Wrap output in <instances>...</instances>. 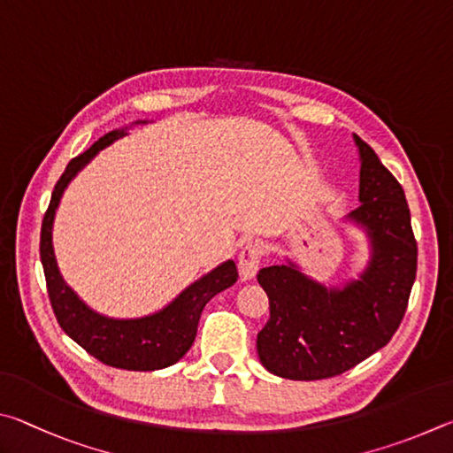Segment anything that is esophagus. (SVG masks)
Segmentation results:
<instances>
[{"instance_id":"obj_1","label":"esophagus","mask_w":453,"mask_h":453,"mask_svg":"<svg viewBox=\"0 0 453 453\" xmlns=\"http://www.w3.org/2000/svg\"><path fill=\"white\" fill-rule=\"evenodd\" d=\"M260 258H263V247H260L257 241H250L244 244L241 255H239V268H241L242 280L255 279L258 265H260Z\"/></svg>"}]
</instances>
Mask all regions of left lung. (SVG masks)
<instances>
[{
	"label": "left lung",
	"instance_id": "left-lung-1",
	"mask_svg": "<svg viewBox=\"0 0 453 453\" xmlns=\"http://www.w3.org/2000/svg\"><path fill=\"white\" fill-rule=\"evenodd\" d=\"M358 209L346 217L366 233L370 258L358 279L324 287L287 258L260 268L257 279L271 303V319L258 332L263 366L287 380H324L342 374L384 348L398 330L416 280L418 244L406 195L374 149L358 134Z\"/></svg>",
	"mask_w": 453,
	"mask_h": 453
}]
</instances>
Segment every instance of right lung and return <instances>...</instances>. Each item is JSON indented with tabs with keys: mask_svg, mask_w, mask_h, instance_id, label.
I'll use <instances>...</instances> for the list:
<instances>
[{
	"mask_svg": "<svg viewBox=\"0 0 453 453\" xmlns=\"http://www.w3.org/2000/svg\"><path fill=\"white\" fill-rule=\"evenodd\" d=\"M145 123V121H137ZM127 134L125 129H115L101 137L95 145L75 158H71L65 173L61 174L58 185L53 188L50 209H47L42 225V265L47 280V292L63 332L89 352L93 358L107 364V366L134 370V372H153L177 364L182 356L193 346L198 320L204 304L219 292L233 287L239 279L234 260L212 268L201 279L173 298L169 304L153 314L141 316V319H109L95 312L87 306L77 292L63 280L59 273L58 258L53 250V220L61 196L75 174L91 161V158L109 147L111 142Z\"/></svg>",
	"mask_w": 453,
	"mask_h": 453,
	"instance_id": "obj_1",
	"label": "right lung"
}]
</instances>
